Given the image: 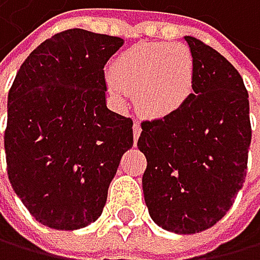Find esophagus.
Returning a JSON list of instances; mask_svg holds the SVG:
<instances>
[{"label":"esophagus","instance_id":"1","mask_svg":"<svg viewBox=\"0 0 260 260\" xmlns=\"http://www.w3.org/2000/svg\"><path fill=\"white\" fill-rule=\"evenodd\" d=\"M141 131H142V127H141V123L136 121L134 126H133V134H134V141H137L139 136H141Z\"/></svg>","mask_w":260,"mask_h":260}]
</instances>
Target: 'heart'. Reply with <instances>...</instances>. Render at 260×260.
Listing matches in <instances>:
<instances>
[{
  "mask_svg": "<svg viewBox=\"0 0 260 260\" xmlns=\"http://www.w3.org/2000/svg\"><path fill=\"white\" fill-rule=\"evenodd\" d=\"M108 84L118 97L134 92L137 110L161 119L180 112L195 92V59L184 44L139 43L113 63Z\"/></svg>",
  "mask_w": 260,
  "mask_h": 260,
  "instance_id": "heart-1",
  "label": "heart"
}]
</instances>
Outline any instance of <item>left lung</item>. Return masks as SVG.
Here are the masks:
<instances>
[{
  "label": "left lung",
  "mask_w": 260,
  "mask_h": 260,
  "mask_svg": "<svg viewBox=\"0 0 260 260\" xmlns=\"http://www.w3.org/2000/svg\"><path fill=\"white\" fill-rule=\"evenodd\" d=\"M195 59V92L180 112L142 121V188L150 217L188 235L227 214L245 184L251 121L241 75L224 55L185 36Z\"/></svg>",
  "instance_id": "obj_1"
}]
</instances>
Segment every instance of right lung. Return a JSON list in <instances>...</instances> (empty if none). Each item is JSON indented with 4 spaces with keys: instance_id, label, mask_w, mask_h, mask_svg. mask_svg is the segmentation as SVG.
<instances>
[{
    "instance_id": "right-lung-1",
    "label": "right lung",
    "mask_w": 260,
    "mask_h": 260,
    "mask_svg": "<svg viewBox=\"0 0 260 260\" xmlns=\"http://www.w3.org/2000/svg\"><path fill=\"white\" fill-rule=\"evenodd\" d=\"M123 40L81 28L54 35L15 75L4 131L8 176L30 214L76 230L102 214L133 119L105 104L107 60Z\"/></svg>"
}]
</instances>
